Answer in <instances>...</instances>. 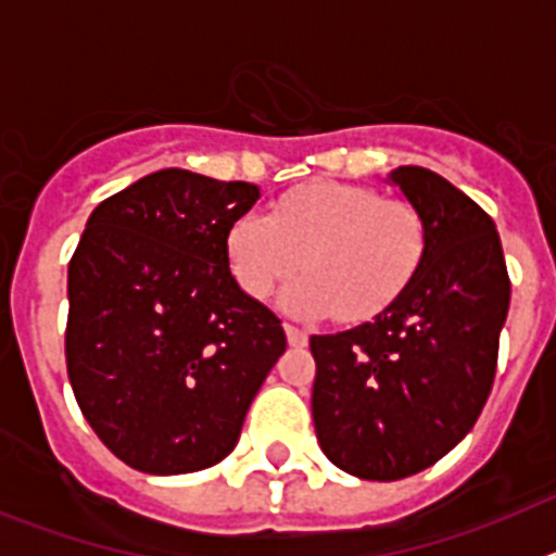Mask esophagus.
<instances>
[{
  "mask_svg": "<svg viewBox=\"0 0 556 556\" xmlns=\"http://www.w3.org/2000/svg\"><path fill=\"white\" fill-rule=\"evenodd\" d=\"M283 331H287V342L292 348H303V345H308V333L303 331V328H294V326H283Z\"/></svg>",
  "mask_w": 556,
  "mask_h": 556,
  "instance_id": "1",
  "label": "esophagus"
}]
</instances>
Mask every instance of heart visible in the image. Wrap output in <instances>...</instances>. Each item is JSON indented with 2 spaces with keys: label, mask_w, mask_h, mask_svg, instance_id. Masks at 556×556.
I'll use <instances>...</instances> for the list:
<instances>
[{
  "label": "heart",
  "mask_w": 556,
  "mask_h": 556,
  "mask_svg": "<svg viewBox=\"0 0 556 556\" xmlns=\"http://www.w3.org/2000/svg\"><path fill=\"white\" fill-rule=\"evenodd\" d=\"M426 248L417 211L365 186L314 180L275 200L267 214H242L225 236L239 287L264 301L298 267L308 269L281 292L292 317L370 320L404 292Z\"/></svg>",
  "instance_id": "b5f03b06"
}]
</instances>
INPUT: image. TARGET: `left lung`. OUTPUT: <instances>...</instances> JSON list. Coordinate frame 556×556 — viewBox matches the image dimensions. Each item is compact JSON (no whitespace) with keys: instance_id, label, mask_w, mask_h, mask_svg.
Segmentation results:
<instances>
[{"instance_id":"left-lung-1","label":"left lung","mask_w":556,"mask_h":556,"mask_svg":"<svg viewBox=\"0 0 556 556\" xmlns=\"http://www.w3.org/2000/svg\"><path fill=\"white\" fill-rule=\"evenodd\" d=\"M387 184L424 223L420 267L370 323L308 342L317 443L370 481L420 473L465 440L488 404L509 312L493 219L424 166H397Z\"/></svg>"}]
</instances>
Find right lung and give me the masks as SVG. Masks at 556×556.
Listing matches in <instances>:
<instances>
[{
  "mask_svg": "<svg viewBox=\"0 0 556 556\" xmlns=\"http://www.w3.org/2000/svg\"><path fill=\"white\" fill-rule=\"evenodd\" d=\"M258 198L242 180L152 172L91 211L68 262V381L88 426L141 473L223 462L287 351L225 250Z\"/></svg>",
  "mask_w": 556,
  "mask_h": 556,
  "instance_id": "1",
  "label": "right lung"
}]
</instances>
